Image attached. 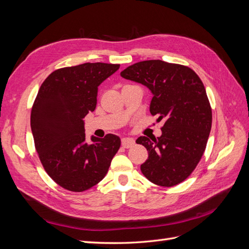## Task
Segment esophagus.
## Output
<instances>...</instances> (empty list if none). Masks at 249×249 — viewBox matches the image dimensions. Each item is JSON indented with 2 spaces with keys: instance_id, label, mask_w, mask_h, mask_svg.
<instances>
[{
  "instance_id": "34e87169",
  "label": "esophagus",
  "mask_w": 249,
  "mask_h": 249,
  "mask_svg": "<svg viewBox=\"0 0 249 249\" xmlns=\"http://www.w3.org/2000/svg\"><path fill=\"white\" fill-rule=\"evenodd\" d=\"M134 144H135V141L132 138H124L122 140V145L124 148H130V147L134 146Z\"/></svg>"
}]
</instances>
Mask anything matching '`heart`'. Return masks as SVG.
<instances>
[{
  "label": "heart",
  "instance_id": "1",
  "mask_svg": "<svg viewBox=\"0 0 249 249\" xmlns=\"http://www.w3.org/2000/svg\"><path fill=\"white\" fill-rule=\"evenodd\" d=\"M125 86H126V85H125Z\"/></svg>",
  "mask_w": 249,
  "mask_h": 249
}]
</instances>
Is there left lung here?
Listing matches in <instances>:
<instances>
[{
	"label": "left lung",
	"mask_w": 249,
	"mask_h": 249,
	"mask_svg": "<svg viewBox=\"0 0 249 249\" xmlns=\"http://www.w3.org/2000/svg\"><path fill=\"white\" fill-rule=\"evenodd\" d=\"M153 92L149 111L164 120L160 137L136 140L148 152L140 169L148 180L172 187L189 177L205 153L212 126V109L201 80L190 67L146 60L120 72Z\"/></svg>",
	"instance_id": "8db88e82"
}]
</instances>
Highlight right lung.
Returning a JSON list of instances; mask_svg holds the SVG:
<instances>
[{
  "label": "right lung",
  "instance_id": "1",
  "mask_svg": "<svg viewBox=\"0 0 249 249\" xmlns=\"http://www.w3.org/2000/svg\"><path fill=\"white\" fill-rule=\"evenodd\" d=\"M119 64L84 63L53 71L43 81L31 110L36 152L54 182L71 192H83L107 175L120 139L107 134L85 142L84 118L96 107L97 87Z\"/></svg>",
  "mask_w": 249,
  "mask_h": 249
}]
</instances>
